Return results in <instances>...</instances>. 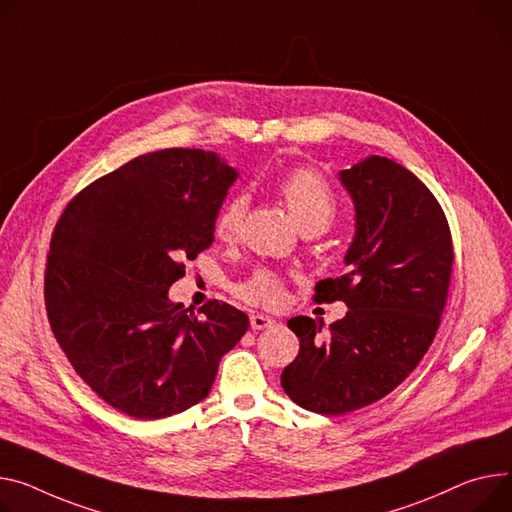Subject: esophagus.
<instances>
[{
    "label": "esophagus",
    "instance_id": "obj_1",
    "mask_svg": "<svg viewBox=\"0 0 512 512\" xmlns=\"http://www.w3.org/2000/svg\"><path fill=\"white\" fill-rule=\"evenodd\" d=\"M272 324H274V320L268 318V316H264V313H252V318H250L252 330H266V328H270Z\"/></svg>",
    "mask_w": 512,
    "mask_h": 512
}]
</instances>
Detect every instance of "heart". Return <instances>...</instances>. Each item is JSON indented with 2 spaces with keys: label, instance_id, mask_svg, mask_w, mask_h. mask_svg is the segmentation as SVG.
<instances>
[{
  "label": "heart",
  "instance_id": "1",
  "mask_svg": "<svg viewBox=\"0 0 512 512\" xmlns=\"http://www.w3.org/2000/svg\"><path fill=\"white\" fill-rule=\"evenodd\" d=\"M277 188L301 231L320 233L332 223L338 203L332 188L320 174L299 168L283 176ZM246 209L248 199L244 194H233L219 207L213 221V233L219 240L231 242L240 233ZM238 293L250 303L270 307L283 299V283L277 274L260 270L238 287Z\"/></svg>",
  "mask_w": 512,
  "mask_h": 512
}]
</instances>
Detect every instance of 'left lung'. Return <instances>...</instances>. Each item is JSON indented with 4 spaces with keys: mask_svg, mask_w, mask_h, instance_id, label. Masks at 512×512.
Returning <instances> with one entry per match:
<instances>
[{
    "mask_svg": "<svg viewBox=\"0 0 512 512\" xmlns=\"http://www.w3.org/2000/svg\"><path fill=\"white\" fill-rule=\"evenodd\" d=\"M355 205L346 274L316 285V301H344L330 324L297 316L299 355L281 385L301 408L338 416L396 389L420 363L441 324L453 244L441 205L404 166L369 155L338 174Z\"/></svg>",
    "mask_w": 512,
    "mask_h": 512,
    "instance_id": "8db88e82",
    "label": "left lung"
}]
</instances>
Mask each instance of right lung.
<instances>
[{
	"instance_id": "add662e5",
	"label": "right lung",
	"mask_w": 512,
	"mask_h": 512,
	"mask_svg": "<svg viewBox=\"0 0 512 512\" xmlns=\"http://www.w3.org/2000/svg\"><path fill=\"white\" fill-rule=\"evenodd\" d=\"M238 170L213 151L162 149L86 186L63 211L45 301L69 363L112 408L157 420L205 400L246 334L244 311L209 301L199 318L168 297L213 240Z\"/></svg>"
}]
</instances>
